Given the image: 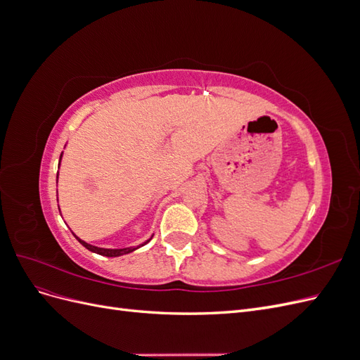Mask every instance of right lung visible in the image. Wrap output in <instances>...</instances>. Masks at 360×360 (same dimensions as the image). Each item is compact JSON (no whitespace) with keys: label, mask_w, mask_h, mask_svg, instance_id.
<instances>
[{"label":"right lung","mask_w":360,"mask_h":360,"mask_svg":"<svg viewBox=\"0 0 360 360\" xmlns=\"http://www.w3.org/2000/svg\"><path fill=\"white\" fill-rule=\"evenodd\" d=\"M61 158H63V153H61V156H60V163H61ZM57 183H58V172H57ZM57 201H58V191H57ZM58 210H60V209H58ZM60 214H61V210H60ZM72 234L75 236L76 240H78L84 248L91 250V252H94V254H99V255H103V257H122V255H124V254H130V252H134V250H136L138 248L147 245V243L151 240V237H153V236H151V237L148 238V240H146L144 243H141V245H138V246H129V248H120V249H106V248H99V246H94V245L86 243V242L82 240V238H79L78 236H76L75 233H72Z\"/></svg>","instance_id":"1"}]
</instances>
